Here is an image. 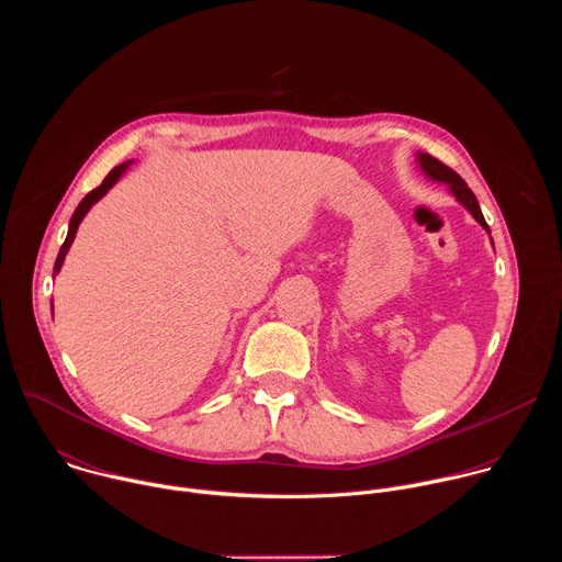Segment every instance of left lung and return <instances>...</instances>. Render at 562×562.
Returning a JSON list of instances; mask_svg holds the SVG:
<instances>
[{
	"instance_id": "obj_1",
	"label": "left lung",
	"mask_w": 562,
	"mask_h": 562,
	"mask_svg": "<svg viewBox=\"0 0 562 562\" xmlns=\"http://www.w3.org/2000/svg\"><path fill=\"white\" fill-rule=\"evenodd\" d=\"M418 165H420V169L425 171L427 178H431L436 182L449 184V191L456 195V200L475 217V222L480 226H483L490 233V226H487V222L483 217V211H480V206H477V200H475L473 191L467 187V182L456 171H451L447 165H442L440 159L431 157L429 153H418Z\"/></svg>"
}]
</instances>
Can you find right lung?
<instances>
[{"label": "right lung", "mask_w": 562, "mask_h": 562, "mask_svg": "<svg viewBox=\"0 0 562 562\" xmlns=\"http://www.w3.org/2000/svg\"><path fill=\"white\" fill-rule=\"evenodd\" d=\"M131 167V162H124V165H120V167H115L106 178H104V182L98 187V189H93L82 202L77 204V209H75V213H72V217H70V224H68V235H66V239H64V245H61V249H59V256H57V260H55V269H53V273H59V269H61V265H64V258H66V254H68V249H70V245H72V239H75V233H77V226H79V222L85 220V215L89 213V209L100 200V198H104L106 193H109V189L122 178V173L126 171Z\"/></svg>", "instance_id": "obj_1"}]
</instances>
